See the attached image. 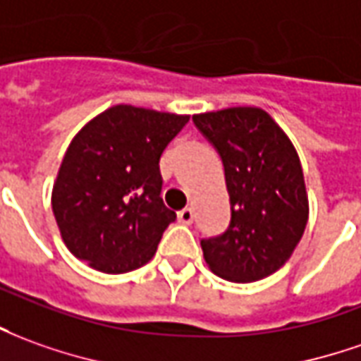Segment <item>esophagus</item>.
<instances>
[{
    "label": "esophagus",
    "mask_w": 361,
    "mask_h": 361,
    "mask_svg": "<svg viewBox=\"0 0 361 361\" xmlns=\"http://www.w3.org/2000/svg\"><path fill=\"white\" fill-rule=\"evenodd\" d=\"M192 220H195V210H192V208H183V210L178 212V222L192 224Z\"/></svg>",
    "instance_id": "1"
}]
</instances>
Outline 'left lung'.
<instances>
[{
	"mask_svg": "<svg viewBox=\"0 0 361 361\" xmlns=\"http://www.w3.org/2000/svg\"><path fill=\"white\" fill-rule=\"evenodd\" d=\"M222 159L230 226L200 245L222 279L252 283L283 267L309 220L299 155L285 131L259 108H228L192 116Z\"/></svg>",
	"mask_w": 361,
	"mask_h": 361,
	"instance_id": "1",
	"label": "left lung"
}]
</instances>
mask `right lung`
<instances>
[{"label":"right lung","mask_w":361,"mask_h":361,"mask_svg":"<svg viewBox=\"0 0 361 361\" xmlns=\"http://www.w3.org/2000/svg\"><path fill=\"white\" fill-rule=\"evenodd\" d=\"M188 116L114 106L76 133L52 186L62 242L104 273H128L176 220L161 198V155Z\"/></svg>","instance_id":"right-lung-1"}]
</instances>
